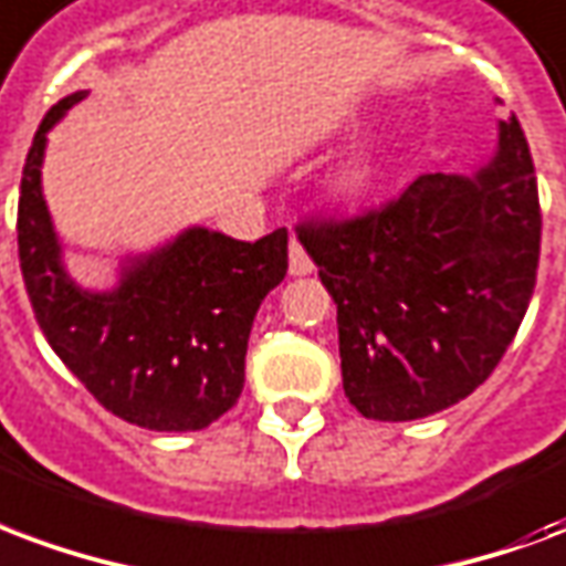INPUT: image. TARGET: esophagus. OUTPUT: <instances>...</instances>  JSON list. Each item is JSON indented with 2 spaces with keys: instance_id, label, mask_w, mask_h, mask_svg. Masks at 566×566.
Listing matches in <instances>:
<instances>
[{
  "instance_id": "esophagus-1",
  "label": "esophagus",
  "mask_w": 566,
  "mask_h": 566,
  "mask_svg": "<svg viewBox=\"0 0 566 566\" xmlns=\"http://www.w3.org/2000/svg\"><path fill=\"white\" fill-rule=\"evenodd\" d=\"M287 270H291V275H308L315 270L312 258L305 254V249L296 240H291V251H287Z\"/></svg>"
}]
</instances>
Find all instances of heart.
Masks as SVG:
<instances>
[{"label": "heart", "instance_id": "b5f03b06", "mask_svg": "<svg viewBox=\"0 0 566 566\" xmlns=\"http://www.w3.org/2000/svg\"><path fill=\"white\" fill-rule=\"evenodd\" d=\"M371 179H375V161L366 153H357L338 167L333 182L338 195H363L366 188H371Z\"/></svg>", "mask_w": 566, "mask_h": 566}]
</instances>
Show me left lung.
I'll use <instances>...</instances> for the list:
<instances>
[{
  "label": "left lung",
  "mask_w": 566,
  "mask_h": 566,
  "mask_svg": "<svg viewBox=\"0 0 566 566\" xmlns=\"http://www.w3.org/2000/svg\"><path fill=\"white\" fill-rule=\"evenodd\" d=\"M539 224L513 116L471 174H422L375 212L300 228L336 303L345 396L363 417L422 420L495 371L534 294Z\"/></svg>",
  "instance_id": "obj_1"
}]
</instances>
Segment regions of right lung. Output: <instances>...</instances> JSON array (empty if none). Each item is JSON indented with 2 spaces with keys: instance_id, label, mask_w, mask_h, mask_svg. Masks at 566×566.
Segmentation results:
<instances>
[{
  "instance_id": "obj_1",
  "label": "right lung",
  "mask_w": 566,
  "mask_h": 566,
  "mask_svg": "<svg viewBox=\"0 0 566 566\" xmlns=\"http://www.w3.org/2000/svg\"><path fill=\"white\" fill-rule=\"evenodd\" d=\"M71 92L35 132L20 179L17 245L41 333L104 408L153 432H198L233 408L263 296L287 272V230L258 242L186 228L165 245L128 254L111 291H90L65 270L41 165L48 132L81 104Z\"/></svg>"
}]
</instances>
